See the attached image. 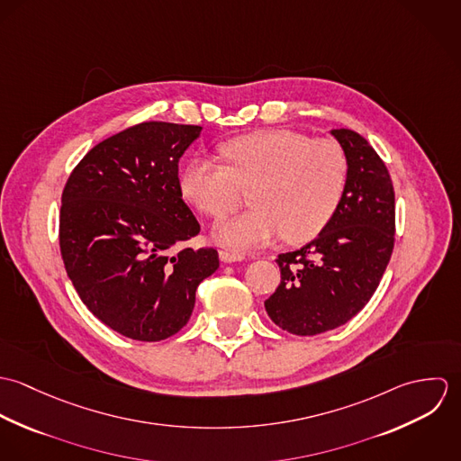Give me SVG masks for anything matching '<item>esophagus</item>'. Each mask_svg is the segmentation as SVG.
Listing matches in <instances>:
<instances>
[{
  "mask_svg": "<svg viewBox=\"0 0 461 461\" xmlns=\"http://www.w3.org/2000/svg\"><path fill=\"white\" fill-rule=\"evenodd\" d=\"M220 259L223 263H236V261H245V256L232 250H220Z\"/></svg>",
  "mask_w": 461,
  "mask_h": 461,
  "instance_id": "obj_1",
  "label": "esophagus"
}]
</instances>
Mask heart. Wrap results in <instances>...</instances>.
Returning <instances> with one entry per match:
<instances>
[{"instance_id":"obj_1","label":"heart","mask_w":461,"mask_h":461,"mask_svg":"<svg viewBox=\"0 0 461 461\" xmlns=\"http://www.w3.org/2000/svg\"><path fill=\"white\" fill-rule=\"evenodd\" d=\"M225 167L190 161L179 177L181 194L202 214L220 220L252 192V211L216 225L218 243L256 249L278 236L303 243L318 236L335 214L348 183V158L330 138L291 130H264L220 147Z\"/></svg>"}]
</instances>
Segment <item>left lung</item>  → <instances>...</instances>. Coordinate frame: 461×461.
<instances>
[{"label":"left lung","instance_id":"8db88e82","mask_svg":"<svg viewBox=\"0 0 461 461\" xmlns=\"http://www.w3.org/2000/svg\"><path fill=\"white\" fill-rule=\"evenodd\" d=\"M348 158L342 200L316 240L280 254V284L264 302L271 321L294 335H318L357 316L375 294L394 249L391 174L351 130H331Z\"/></svg>","mask_w":461,"mask_h":461}]
</instances>
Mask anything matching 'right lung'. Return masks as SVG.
<instances>
[{
  "instance_id": "add662e5",
  "label": "right lung",
  "mask_w": 461,
  "mask_h": 461,
  "mask_svg": "<svg viewBox=\"0 0 461 461\" xmlns=\"http://www.w3.org/2000/svg\"><path fill=\"white\" fill-rule=\"evenodd\" d=\"M200 126L141 122L76 165L60 209V252L86 309L130 339L154 342L183 329L214 249H179L200 232L179 186V159Z\"/></svg>"
}]
</instances>
